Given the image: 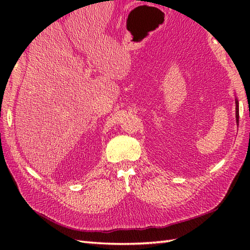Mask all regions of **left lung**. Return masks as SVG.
Here are the masks:
<instances>
[{
    "label": "left lung",
    "instance_id": "8db88e82",
    "mask_svg": "<svg viewBox=\"0 0 250 250\" xmlns=\"http://www.w3.org/2000/svg\"><path fill=\"white\" fill-rule=\"evenodd\" d=\"M238 100L237 98H235V117H236V122H237V125H238V118H240V111H238Z\"/></svg>",
    "mask_w": 250,
    "mask_h": 250
}]
</instances>
